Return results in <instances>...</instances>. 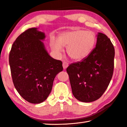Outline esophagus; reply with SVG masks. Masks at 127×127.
I'll list each match as a JSON object with an SVG mask.
<instances>
[{"label": "esophagus", "mask_w": 127, "mask_h": 127, "mask_svg": "<svg viewBox=\"0 0 127 127\" xmlns=\"http://www.w3.org/2000/svg\"><path fill=\"white\" fill-rule=\"evenodd\" d=\"M68 66V63L66 62H64L63 63V67L64 69H66L67 67Z\"/></svg>", "instance_id": "1"}]
</instances>
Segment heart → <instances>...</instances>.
I'll return each mask as SVG.
<instances>
[{
    "label": "heart",
    "mask_w": 127,
    "mask_h": 127,
    "mask_svg": "<svg viewBox=\"0 0 127 127\" xmlns=\"http://www.w3.org/2000/svg\"><path fill=\"white\" fill-rule=\"evenodd\" d=\"M96 41V36L93 32L76 29L63 32L58 39L53 37L50 44L52 50L57 54L63 52V47H67L68 56L74 61H80L90 54Z\"/></svg>",
    "instance_id": "b5f03b06"
}]
</instances>
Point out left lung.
<instances>
[{
  "mask_svg": "<svg viewBox=\"0 0 127 127\" xmlns=\"http://www.w3.org/2000/svg\"><path fill=\"white\" fill-rule=\"evenodd\" d=\"M115 48L106 34L98 32L95 48L83 60L66 68L72 93L77 100L90 102L103 95L113 75Z\"/></svg>",
  "mask_w": 127,
  "mask_h": 127,
  "instance_id": "left-lung-1",
  "label": "left lung"
}]
</instances>
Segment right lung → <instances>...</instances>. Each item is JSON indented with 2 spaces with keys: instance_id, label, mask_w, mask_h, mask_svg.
I'll list each match as a JSON object with an SVG mask.
<instances>
[{
  "instance_id": "right-lung-1",
  "label": "right lung",
  "mask_w": 127,
  "mask_h": 127,
  "mask_svg": "<svg viewBox=\"0 0 127 127\" xmlns=\"http://www.w3.org/2000/svg\"><path fill=\"white\" fill-rule=\"evenodd\" d=\"M46 37L38 28L22 33L14 42L9 65L15 88L31 103L45 101L52 91L56 75L63 70L62 62L52 58L43 43Z\"/></svg>"
}]
</instances>
